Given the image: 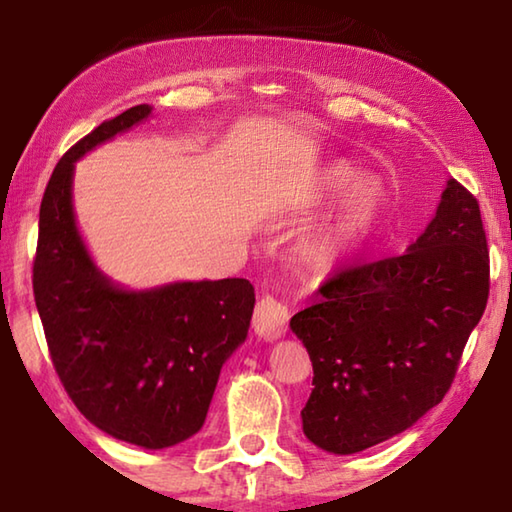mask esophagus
I'll return each mask as SVG.
<instances>
[{
	"label": "esophagus",
	"instance_id": "34e87169",
	"mask_svg": "<svg viewBox=\"0 0 512 512\" xmlns=\"http://www.w3.org/2000/svg\"><path fill=\"white\" fill-rule=\"evenodd\" d=\"M287 320H289V309L282 305L280 300L273 296H264L257 302L255 316H253V327L259 336H264L266 341L280 339V336L287 332Z\"/></svg>",
	"mask_w": 512,
	"mask_h": 512
}]
</instances>
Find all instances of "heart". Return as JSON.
Listing matches in <instances>:
<instances>
[{
  "label": "heart",
  "instance_id": "heart-1",
  "mask_svg": "<svg viewBox=\"0 0 512 512\" xmlns=\"http://www.w3.org/2000/svg\"><path fill=\"white\" fill-rule=\"evenodd\" d=\"M339 196H343L339 207L305 246L309 262L318 266H329L359 250L375 232L388 207V192L381 180L359 176L348 162L329 164L314 187L318 205L332 203Z\"/></svg>",
  "mask_w": 512,
  "mask_h": 512
}]
</instances>
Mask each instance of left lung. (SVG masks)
Returning <instances> with one entry per match:
<instances>
[{
  "label": "left lung",
  "instance_id": "obj_1",
  "mask_svg": "<svg viewBox=\"0 0 512 512\" xmlns=\"http://www.w3.org/2000/svg\"><path fill=\"white\" fill-rule=\"evenodd\" d=\"M490 293L479 201L449 178L427 230L400 255L345 266L291 318L314 381L302 431L357 454L443 402Z\"/></svg>",
  "mask_w": 512,
  "mask_h": 512
}]
</instances>
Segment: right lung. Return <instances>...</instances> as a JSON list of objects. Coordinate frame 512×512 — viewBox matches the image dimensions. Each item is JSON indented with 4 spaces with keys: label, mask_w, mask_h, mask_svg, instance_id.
<instances>
[{
    "label": "right lung",
    "mask_w": 512,
    "mask_h": 512,
    "mask_svg": "<svg viewBox=\"0 0 512 512\" xmlns=\"http://www.w3.org/2000/svg\"><path fill=\"white\" fill-rule=\"evenodd\" d=\"M149 115L146 103L128 108L58 160L40 203L33 296L76 409L112 438L164 449L203 427L221 366L246 341L255 289L228 277L126 291L94 266L74 219V162Z\"/></svg>",
    "instance_id": "1"
}]
</instances>
